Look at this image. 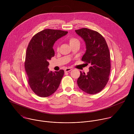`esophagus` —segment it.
Returning <instances> with one entry per match:
<instances>
[{"mask_svg":"<svg viewBox=\"0 0 134 134\" xmlns=\"http://www.w3.org/2000/svg\"><path fill=\"white\" fill-rule=\"evenodd\" d=\"M72 70V69L70 68H65V72H69V71H70V70Z\"/></svg>","mask_w":134,"mask_h":134,"instance_id":"esophagus-1","label":"esophagus"}]
</instances>
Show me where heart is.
<instances>
[{
  "label": "heart",
  "mask_w": 134,
  "mask_h": 134,
  "mask_svg": "<svg viewBox=\"0 0 134 134\" xmlns=\"http://www.w3.org/2000/svg\"><path fill=\"white\" fill-rule=\"evenodd\" d=\"M68 41L70 46L73 45V44H75V43H79V40L77 39H76V38L73 37H69L68 39Z\"/></svg>",
  "instance_id": "1"
}]
</instances>
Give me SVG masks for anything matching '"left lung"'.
Wrapping results in <instances>:
<instances>
[{
    "label": "left lung",
    "instance_id": "8db88e82",
    "mask_svg": "<svg viewBox=\"0 0 134 134\" xmlns=\"http://www.w3.org/2000/svg\"><path fill=\"white\" fill-rule=\"evenodd\" d=\"M84 40L86 50L82 60L91 64L89 71H81L77 84L84 92L94 94L101 92L106 86L110 72V54L103 36L99 32L87 28L75 30Z\"/></svg>",
    "mask_w": 134,
    "mask_h": 134
}]
</instances>
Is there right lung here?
Returning <instances> with one entry per match:
<instances>
[{
    "instance_id": "1",
    "label": "right lung",
    "mask_w": 134,
    "mask_h": 134,
    "mask_svg": "<svg viewBox=\"0 0 134 134\" xmlns=\"http://www.w3.org/2000/svg\"><path fill=\"white\" fill-rule=\"evenodd\" d=\"M67 31L45 29L35 34L26 50L24 67L28 83L33 92L40 97H48L58 89L64 74V70L52 72L48 68L54 55L53 46Z\"/></svg>"
}]
</instances>
